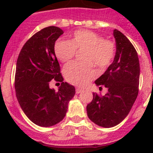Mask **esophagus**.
I'll list each match as a JSON object with an SVG mask.
<instances>
[{
  "label": "esophagus",
  "mask_w": 153,
  "mask_h": 153,
  "mask_svg": "<svg viewBox=\"0 0 153 153\" xmlns=\"http://www.w3.org/2000/svg\"><path fill=\"white\" fill-rule=\"evenodd\" d=\"M75 91H76L77 94H79V93H81V92H82L83 89H81V88H80V87H77L76 89H75Z\"/></svg>",
  "instance_id": "34e87169"
}]
</instances>
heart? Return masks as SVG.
I'll list each match as a JSON object with an SVG mask.
<instances>
[{
	"label": "heart",
	"mask_w": 153,
	"mask_h": 153,
	"mask_svg": "<svg viewBox=\"0 0 153 153\" xmlns=\"http://www.w3.org/2000/svg\"><path fill=\"white\" fill-rule=\"evenodd\" d=\"M85 48L84 62H72L65 66L64 76L70 84L84 86L95 76L93 64L100 68L110 65L115 55L113 41L104 39L101 35L89 30H78L69 40H58L54 50L61 62L70 61L77 49Z\"/></svg>",
	"instance_id": "heart-1"
}]
</instances>
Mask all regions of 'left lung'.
<instances>
[{
  "instance_id": "left-lung-1",
  "label": "left lung",
  "mask_w": 153,
  "mask_h": 153,
  "mask_svg": "<svg viewBox=\"0 0 153 153\" xmlns=\"http://www.w3.org/2000/svg\"><path fill=\"white\" fill-rule=\"evenodd\" d=\"M116 42L114 61L106 72L95 81L108 92L99 96L93 92V99L86 106L87 115L95 124L105 128L115 126L127 116L138 94L140 64L132 43L123 33L113 30Z\"/></svg>"
}]
</instances>
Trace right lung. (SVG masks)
Returning <instances> with one entry per match:
<instances>
[{
	"mask_svg": "<svg viewBox=\"0 0 153 153\" xmlns=\"http://www.w3.org/2000/svg\"><path fill=\"white\" fill-rule=\"evenodd\" d=\"M64 32L59 27H46L32 35L18 55L15 77L16 97L32 122L48 127L62 121L75 89L64 82L55 56V43ZM52 79L62 82L58 91L49 87Z\"/></svg>",
	"mask_w": 153,
	"mask_h": 153,
	"instance_id": "right-lung-1",
	"label": "right lung"
}]
</instances>
